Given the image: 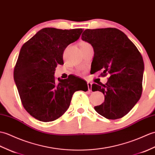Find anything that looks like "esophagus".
<instances>
[{"instance_id": "34e87169", "label": "esophagus", "mask_w": 155, "mask_h": 155, "mask_svg": "<svg viewBox=\"0 0 155 155\" xmlns=\"http://www.w3.org/2000/svg\"><path fill=\"white\" fill-rule=\"evenodd\" d=\"M87 86H88V91H92V83H91V82H87Z\"/></svg>"}]
</instances>
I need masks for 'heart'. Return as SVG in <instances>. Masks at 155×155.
I'll use <instances>...</instances> for the list:
<instances>
[{
	"label": "heart",
	"instance_id": "heart-1",
	"mask_svg": "<svg viewBox=\"0 0 155 155\" xmlns=\"http://www.w3.org/2000/svg\"><path fill=\"white\" fill-rule=\"evenodd\" d=\"M86 44H88V43H87V42H85V41H82V42H81V44H80V46H81V45H86Z\"/></svg>",
	"mask_w": 155,
	"mask_h": 155
}]
</instances>
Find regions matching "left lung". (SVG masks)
I'll use <instances>...</instances> for the list:
<instances>
[{
    "label": "left lung",
    "mask_w": 155,
    "mask_h": 155,
    "mask_svg": "<svg viewBox=\"0 0 155 155\" xmlns=\"http://www.w3.org/2000/svg\"><path fill=\"white\" fill-rule=\"evenodd\" d=\"M81 38L94 49L93 73L101 70L102 77L110 75L105 84L92 85V91L104 95V103L95 106V110L108 120L123 117L141 96L144 63L141 53L117 28L87 29Z\"/></svg>",
    "instance_id": "left-lung-1"
}]
</instances>
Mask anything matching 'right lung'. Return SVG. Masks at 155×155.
<instances>
[{
	"instance_id": "obj_1",
	"label": "right lung",
	"mask_w": 155,
	"mask_h": 155,
	"mask_svg": "<svg viewBox=\"0 0 155 155\" xmlns=\"http://www.w3.org/2000/svg\"><path fill=\"white\" fill-rule=\"evenodd\" d=\"M82 32L81 28H45L21 47L14 78L24 109L36 120H57L69 108L75 92L88 91L86 81L73 75L59 82L54 77L57 64H63L64 49Z\"/></svg>"
}]
</instances>
